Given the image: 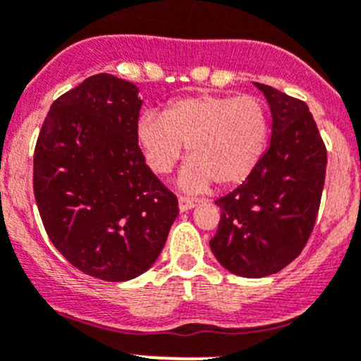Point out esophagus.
<instances>
[{
	"mask_svg": "<svg viewBox=\"0 0 361 361\" xmlns=\"http://www.w3.org/2000/svg\"><path fill=\"white\" fill-rule=\"evenodd\" d=\"M194 199H190V197H183V195H181L180 199H178V206H180V212H188V209L190 208H194Z\"/></svg>",
	"mask_w": 361,
	"mask_h": 361,
	"instance_id": "34e87169",
	"label": "esophagus"
}]
</instances>
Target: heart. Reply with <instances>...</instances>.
<instances>
[{"label":"heart","instance_id":"obj_1","mask_svg":"<svg viewBox=\"0 0 361 361\" xmlns=\"http://www.w3.org/2000/svg\"><path fill=\"white\" fill-rule=\"evenodd\" d=\"M269 120L264 104L252 95H195L167 106L162 118L145 114L137 123V142L148 166L167 174L188 146V164L180 183L202 190L247 178L266 149Z\"/></svg>","mask_w":361,"mask_h":361}]
</instances>
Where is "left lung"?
Instances as JSON below:
<instances>
[{
  "mask_svg": "<svg viewBox=\"0 0 361 361\" xmlns=\"http://www.w3.org/2000/svg\"><path fill=\"white\" fill-rule=\"evenodd\" d=\"M271 109V142L247 180L224 197L209 247L240 277L274 275L305 248L326 176V146L303 100L255 82Z\"/></svg>",
  "mask_w": 361,
  "mask_h": 361,
  "instance_id": "obj_1",
  "label": "left lung"
}]
</instances>
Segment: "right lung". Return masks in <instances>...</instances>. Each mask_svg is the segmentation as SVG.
<instances>
[{
	"instance_id": "add662e5",
	"label": "right lung",
	"mask_w": 361,
	"mask_h": 361,
	"mask_svg": "<svg viewBox=\"0 0 361 361\" xmlns=\"http://www.w3.org/2000/svg\"><path fill=\"white\" fill-rule=\"evenodd\" d=\"M137 93L111 73L87 77L52 102L35 146L45 233L70 264L100 281L145 274L180 212L139 148Z\"/></svg>"
}]
</instances>
